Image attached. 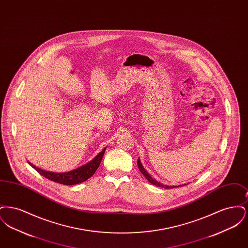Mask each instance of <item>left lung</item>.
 I'll list each match as a JSON object with an SVG mask.
<instances>
[{"instance_id": "left-lung-1", "label": "left lung", "mask_w": 248, "mask_h": 248, "mask_svg": "<svg viewBox=\"0 0 248 248\" xmlns=\"http://www.w3.org/2000/svg\"><path fill=\"white\" fill-rule=\"evenodd\" d=\"M138 165H139L140 171L142 174H143V176L149 180V182H150V183L154 184L155 186H157V187H161V188H165V189H172V188H177V187H178V186H166V185H163V184H161L160 182L156 181V180L154 179L153 177H151V176L149 175V173L144 169V167H143V165H141V162H140V159L138 160ZM180 186H184V185H180ZM180 186H179V187H180Z\"/></svg>"}]
</instances>
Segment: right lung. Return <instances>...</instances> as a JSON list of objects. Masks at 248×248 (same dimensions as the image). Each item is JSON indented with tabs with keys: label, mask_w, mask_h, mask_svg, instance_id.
Returning a JSON list of instances; mask_svg holds the SVG:
<instances>
[{
	"label": "right lung",
	"mask_w": 248,
	"mask_h": 248,
	"mask_svg": "<svg viewBox=\"0 0 248 248\" xmlns=\"http://www.w3.org/2000/svg\"><path fill=\"white\" fill-rule=\"evenodd\" d=\"M106 148L103 149L98 155H96L92 161H90L88 164L83 165L75 170H72L70 172H66V173H54V172H47L45 170H42L41 168L36 167L35 165L29 163L31 165L36 171L46 177L48 179L58 182L59 184H63V185H74V184H79L81 182H83L85 180H87L89 177H92L95 173L96 169L98 168V166L101 163V160L103 158V155L105 154Z\"/></svg>",
	"instance_id": "1"
}]
</instances>
